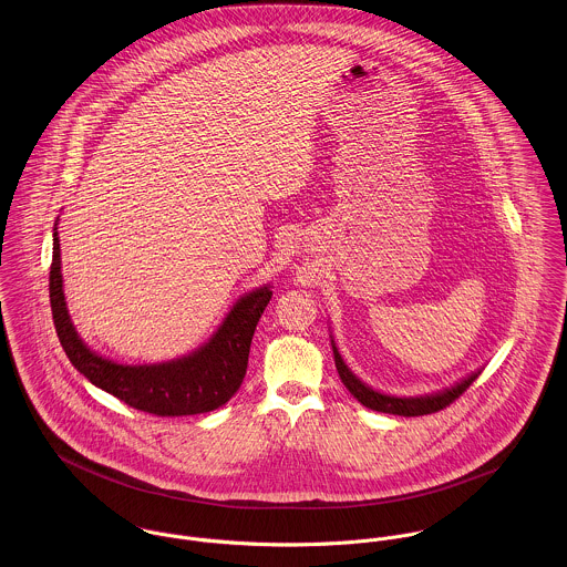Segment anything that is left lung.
I'll list each match as a JSON object with an SVG mask.
<instances>
[{"mask_svg": "<svg viewBox=\"0 0 567 567\" xmlns=\"http://www.w3.org/2000/svg\"><path fill=\"white\" fill-rule=\"evenodd\" d=\"M331 347H333V360H336V369H338V375L342 380V384L347 386V391L367 408L371 410H378V412H389V414H400V416H421V414H432V412H439L443 408L456 402L472 384L474 380L481 375V373H472L470 378H465L463 382H458L456 386L452 389H445L443 393H436V395H425V398H393V395H382L373 389H369L367 384H362L351 371L349 367L342 362L333 340H331Z\"/></svg>", "mask_w": 567, "mask_h": 567, "instance_id": "8db88e82", "label": "left lung"}]
</instances>
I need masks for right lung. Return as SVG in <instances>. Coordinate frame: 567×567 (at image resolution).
<instances>
[{
    "label": "right lung",
    "instance_id": "1",
    "mask_svg": "<svg viewBox=\"0 0 567 567\" xmlns=\"http://www.w3.org/2000/svg\"><path fill=\"white\" fill-rule=\"evenodd\" d=\"M270 297L272 290L268 286L243 297L214 338L192 355L162 364H117L93 353L70 321L63 295L61 244L59 231L54 229L50 306L59 340L70 362L97 389L148 414H200L227 404L243 384L250 340Z\"/></svg>",
    "mask_w": 567,
    "mask_h": 567
}]
</instances>
